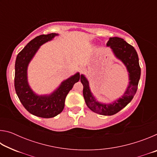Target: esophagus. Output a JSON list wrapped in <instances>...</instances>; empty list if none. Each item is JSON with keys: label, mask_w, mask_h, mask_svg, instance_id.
I'll return each mask as SVG.
<instances>
[{"label": "esophagus", "mask_w": 157, "mask_h": 157, "mask_svg": "<svg viewBox=\"0 0 157 157\" xmlns=\"http://www.w3.org/2000/svg\"><path fill=\"white\" fill-rule=\"evenodd\" d=\"M84 67H80V68H79V71H80V72H82V71L84 70Z\"/></svg>", "instance_id": "esophagus-1"}]
</instances>
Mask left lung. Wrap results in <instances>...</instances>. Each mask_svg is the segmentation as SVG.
Listing matches in <instances>:
<instances>
[{
    "instance_id": "obj_1",
    "label": "left lung",
    "mask_w": 157,
    "mask_h": 157,
    "mask_svg": "<svg viewBox=\"0 0 157 157\" xmlns=\"http://www.w3.org/2000/svg\"><path fill=\"white\" fill-rule=\"evenodd\" d=\"M107 46L112 50L116 58L126 66L129 75V84L123 96L109 104L98 102L90 90L88 79L81 75L80 80L83 84V95L85 102L90 109L95 113L104 116H112L120 111L129 104L137 91L140 77L139 57L134 48L119 37H111Z\"/></svg>"
}]
</instances>
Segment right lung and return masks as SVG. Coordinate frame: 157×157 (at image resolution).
Instances as JSON below:
<instances>
[{
    "mask_svg": "<svg viewBox=\"0 0 157 157\" xmlns=\"http://www.w3.org/2000/svg\"><path fill=\"white\" fill-rule=\"evenodd\" d=\"M56 33L42 34L35 37L18 53L15 62L14 87L18 98L25 109L33 115L49 118L57 116L63 111L66 95L73 85L80 78L79 73L63 81L59 86L50 95L35 94L28 82V67L41 45L51 41Z\"/></svg>",
    "mask_w": 157,
    "mask_h": 157,
    "instance_id": "add662e5",
    "label": "right lung"
}]
</instances>
